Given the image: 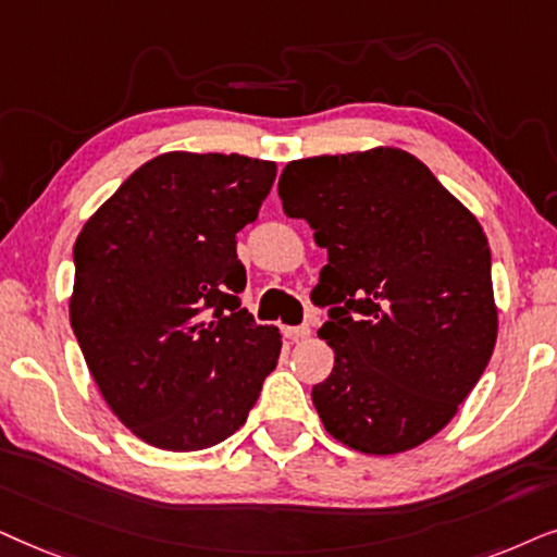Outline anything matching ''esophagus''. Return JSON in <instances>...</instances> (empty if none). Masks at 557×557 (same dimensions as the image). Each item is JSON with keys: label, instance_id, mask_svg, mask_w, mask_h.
Returning <instances> with one entry per match:
<instances>
[{"label": "esophagus", "instance_id": "esophagus-1", "mask_svg": "<svg viewBox=\"0 0 557 557\" xmlns=\"http://www.w3.org/2000/svg\"><path fill=\"white\" fill-rule=\"evenodd\" d=\"M285 336L290 341H306L310 338V325H287Z\"/></svg>", "mask_w": 557, "mask_h": 557}]
</instances>
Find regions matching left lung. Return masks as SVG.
<instances>
[{"label": "left lung", "mask_w": 557, "mask_h": 557, "mask_svg": "<svg viewBox=\"0 0 557 557\" xmlns=\"http://www.w3.org/2000/svg\"><path fill=\"white\" fill-rule=\"evenodd\" d=\"M290 219L329 251L313 298L333 372L313 387L329 433L372 456L410 450L454 420L492 359V251L476 216L397 147L287 162Z\"/></svg>", "instance_id": "1"}]
</instances>
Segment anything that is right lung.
Segmentation results:
<instances>
[{
  "mask_svg": "<svg viewBox=\"0 0 557 557\" xmlns=\"http://www.w3.org/2000/svg\"><path fill=\"white\" fill-rule=\"evenodd\" d=\"M274 175L270 160L165 152L81 228L73 333L111 412L154 448L226 441L277 367L283 338L239 306L236 257Z\"/></svg>",
  "mask_w": 557,
  "mask_h": 557,
  "instance_id": "obj_1",
  "label": "right lung"
}]
</instances>
